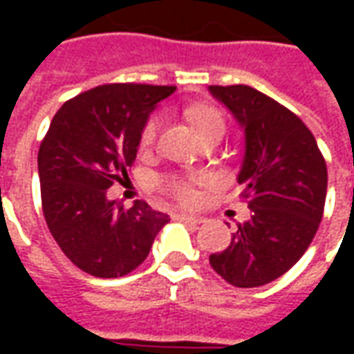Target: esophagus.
I'll list each match as a JSON object with an SVG mask.
<instances>
[{"instance_id": "1", "label": "esophagus", "mask_w": 354, "mask_h": 354, "mask_svg": "<svg viewBox=\"0 0 354 354\" xmlns=\"http://www.w3.org/2000/svg\"><path fill=\"white\" fill-rule=\"evenodd\" d=\"M176 220H182V222H189V223H203V218L201 216H193V214H187V212H178L174 214Z\"/></svg>"}]
</instances>
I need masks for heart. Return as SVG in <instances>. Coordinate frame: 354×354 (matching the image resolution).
<instances>
[{
	"label": "heart",
	"mask_w": 354,
	"mask_h": 354,
	"mask_svg": "<svg viewBox=\"0 0 354 354\" xmlns=\"http://www.w3.org/2000/svg\"><path fill=\"white\" fill-rule=\"evenodd\" d=\"M189 117H192V123L195 124L197 132H199V138L201 136H207V134H212V132L223 134V131H225V123H223L222 113L214 108H208V106L195 108L192 109ZM159 129H161V117H149L147 123L144 124L142 132H140V147H142V149H149V147L153 146L155 140H157V134H159ZM159 184H161L167 192L174 193L178 199H192V189H189V185L185 184L184 180H180V178H162V180H159Z\"/></svg>",
	"instance_id": "1"
}]
</instances>
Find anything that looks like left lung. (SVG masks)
Wrapping results in <instances>:
<instances>
[{"label": "left lung", "mask_w": 354, "mask_h": 354, "mask_svg": "<svg viewBox=\"0 0 354 354\" xmlns=\"http://www.w3.org/2000/svg\"><path fill=\"white\" fill-rule=\"evenodd\" d=\"M208 93L245 134L237 182L252 210L210 266L237 288L263 286L311 245L324 212L326 162L304 121L273 98L246 85H210Z\"/></svg>", "instance_id": "8db88e82"}]
</instances>
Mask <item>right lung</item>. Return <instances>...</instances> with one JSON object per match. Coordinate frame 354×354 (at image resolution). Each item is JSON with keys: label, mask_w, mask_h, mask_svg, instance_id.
Segmentation results:
<instances>
[{"label": "right lung", "mask_w": 354, "mask_h": 354, "mask_svg": "<svg viewBox=\"0 0 354 354\" xmlns=\"http://www.w3.org/2000/svg\"><path fill=\"white\" fill-rule=\"evenodd\" d=\"M176 87L102 85L68 100L39 146L43 214L62 252L81 271L115 279L146 260L170 218L144 201L129 210L108 199L136 159L140 132Z\"/></svg>", "instance_id": "obj_1"}]
</instances>
